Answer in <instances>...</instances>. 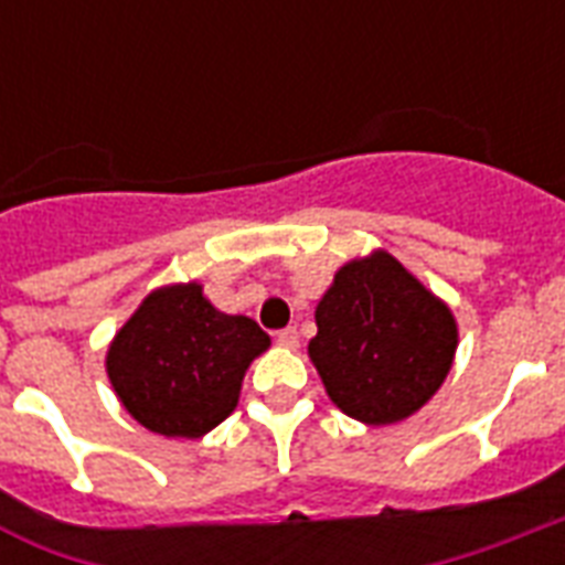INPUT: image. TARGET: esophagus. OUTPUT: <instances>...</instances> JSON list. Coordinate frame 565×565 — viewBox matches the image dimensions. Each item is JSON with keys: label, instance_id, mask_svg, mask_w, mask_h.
Wrapping results in <instances>:
<instances>
[{"label": "esophagus", "instance_id": "obj_1", "mask_svg": "<svg viewBox=\"0 0 565 565\" xmlns=\"http://www.w3.org/2000/svg\"><path fill=\"white\" fill-rule=\"evenodd\" d=\"M275 343L284 345V349H296V345H299V331H296V328H281V331L275 334Z\"/></svg>", "mask_w": 565, "mask_h": 565}]
</instances>
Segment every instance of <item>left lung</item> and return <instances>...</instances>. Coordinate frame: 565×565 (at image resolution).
<instances>
[{"mask_svg": "<svg viewBox=\"0 0 565 565\" xmlns=\"http://www.w3.org/2000/svg\"><path fill=\"white\" fill-rule=\"evenodd\" d=\"M317 328L310 361L331 402L366 425L419 411L446 381L457 349L451 310L386 252L334 275Z\"/></svg>", "mask_w": 565, "mask_h": 565, "instance_id": "left-lung-1", "label": "left lung"}]
</instances>
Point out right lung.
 <instances>
[{
  "instance_id": "add662e5",
  "label": "right lung",
  "mask_w": 565,
  "mask_h": 565,
  "mask_svg": "<svg viewBox=\"0 0 565 565\" xmlns=\"http://www.w3.org/2000/svg\"><path fill=\"white\" fill-rule=\"evenodd\" d=\"M269 345L255 319L228 317L199 284L152 292L108 352L119 402L143 428L195 439L237 407L248 363Z\"/></svg>"
}]
</instances>
